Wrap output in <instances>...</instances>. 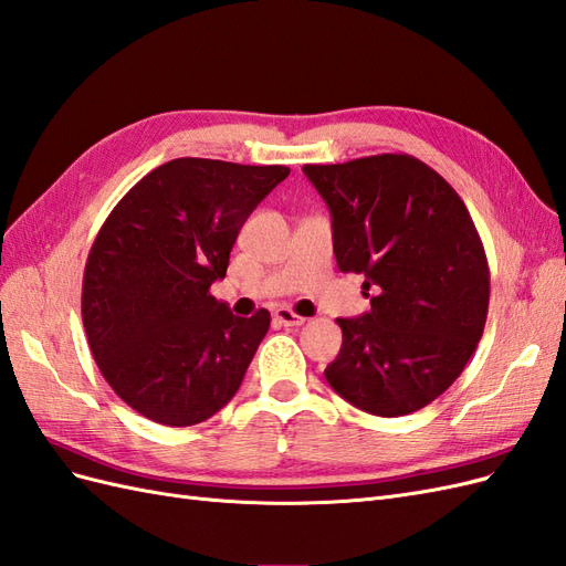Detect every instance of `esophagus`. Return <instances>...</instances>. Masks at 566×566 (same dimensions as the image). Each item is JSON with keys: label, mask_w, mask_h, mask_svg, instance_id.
I'll return each instance as SVG.
<instances>
[{"label": "esophagus", "mask_w": 566, "mask_h": 566, "mask_svg": "<svg viewBox=\"0 0 566 566\" xmlns=\"http://www.w3.org/2000/svg\"><path fill=\"white\" fill-rule=\"evenodd\" d=\"M276 321L283 323V325H304V316H297L293 310H287V306H281V310H276Z\"/></svg>", "instance_id": "1"}]
</instances>
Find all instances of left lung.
<instances>
[{
	"label": "left lung",
	"instance_id": "1",
	"mask_svg": "<svg viewBox=\"0 0 566 566\" xmlns=\"http://www.w3.org/2000/svg\"><path fill=\"white\" fill-rule=\"evenodd\" d=\"M302 172L331 210L339 271L361 273L370 297L368 314L337 318L325 380L366 413H416L458 380L484 333L489 262L465 202L406 153Z\"/></svg>",
	"mask_w": 566,
	"mask_h": 566
}]
</instances>
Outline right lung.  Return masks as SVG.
<instances>
[{"label":"right lung","instance_id":"add662e5","mask_svg":"<svg viewBox=\"0 0 566 566\" xmlns=\"http://www.w3.org/2000/svg\"><path fill=\"white\" fill-rule=\"evenodd\" d=\"M290 169L177 158L134 184L101 227L82 281L94 361L136 413L188 427L241 387L271 316L231 314L210 285L227 276L245 219Z\"/></svg>","mask_w":566,"mask_h":566}]
</instances>
